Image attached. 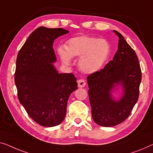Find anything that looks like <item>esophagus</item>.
<instances>
[{
	"label": "esophagus",
	"instance_id": "34e87169",
	"mask_svg": "<svg viewBox=\"0 0 153 153\" xmlns=\"http://www.w3.org/2000/svg\"><path fill=\"white\" fill-rule=\"evenodd\" d=\"M77 85H78V87L82 88L85 86L86 82L84 79H79V80H77Z\"/></svg>",
	"mask_w": 153,
	"mask_h": 153
}]
</instances>
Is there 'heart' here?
Here are the masks:
<instances>
[{
    "label": "heart",
    "mask_w": 153,
    "mask_h": 153,
    "mask_svg": "<svg viewBox=\"0 0 153 153\" xmlns=\"http://www.w3.org/2000/svg\"><path fill=\"white\" fill-rule=\"evenodd\" d=\"M110 47L104 40L90 36H78L68 41L66 51L60 49L64 63L70 65V58H80L79 69L86 74H93L101 69L108 58Z\"/></svg>",
    "instance_id": "heart-1"
}]
</instances>
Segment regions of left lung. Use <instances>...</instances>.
Segmentation results:
<instances>
[{
    "mask_svg": "<svg viewBox=\"0 0 153 153\" xmlns=\"http://www.w3.org/2000/svg\"><path fill=\"white\" fill-rule=\"evenodd\" d=\"M113 31L119 37V43L113 60L87 77L92 117L97 124L104 127L116 126L128 117L138 100L142 80L135 51L122 34ZM118 85L123 86L124 95L115 100L111 93Z\"/></svg>",
    "mask_w": 153,
    "mask_h": 153,
    "instance_id": "obj_1",
    "label": "left lung"
}]
</instances>
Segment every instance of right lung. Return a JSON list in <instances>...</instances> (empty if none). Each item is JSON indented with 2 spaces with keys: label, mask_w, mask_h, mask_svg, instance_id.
I'll return each instance as SVG.
<instances>
[{
  "label": "right lung",
  "mask_w": 153,
  "mask_h": 153,
  "mask_svg": "<svg viewBox=\"0 0 153 153\" xmlns=\"http://www.w3.org/2000/svg\"><path fill=\"white\" fill-rule=\"evenodd\" d=\"M69 31L40 27L18 52L14 75L20 103L31 119L42 126H58L65 119L67 101L77 88L72 74H58L54 40Z\"/></svg>",
  "instance_id": "add662e5"
}]
</instances>
